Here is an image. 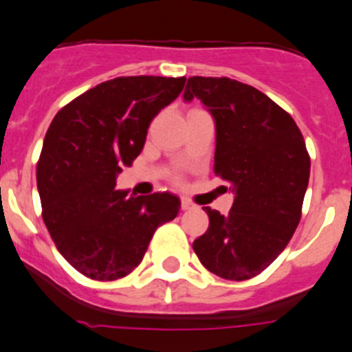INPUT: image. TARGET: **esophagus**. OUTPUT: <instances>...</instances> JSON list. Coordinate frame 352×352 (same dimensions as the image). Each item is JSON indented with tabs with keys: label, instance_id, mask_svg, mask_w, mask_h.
I'll return each mask as SVG.
<instances>
[{
	"label": "esophagus",
	"instance_id": "1",
	"mask_svg": "<svg viewBox=\"0 0 352 352\" xmlns=\"http://www.w3.org/2000/svg\"><path fill=\"white\" fill-rule=\"evenodd\" d=\"M193 207V201H190L188 198H181V210H190V208Z\"/></svg>",
	"mask_w": 352,
	"mask_h": 352
}]
</instances>
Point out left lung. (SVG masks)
<instances>
[{
    "mask_svg": "<svg viewBox=\"0 0 352 352\" xmlns=\"http://www.w3.org/2000/svg\"><path fill=\"white\" fill-rule=\"evenodd\" d=\"M183 97L200 99L214 116V173L234 193L228 215L204 207L210 224L193 250L215 276L252 279L283 253L301 221L309 179L305 138L287 111L238 80L190 76Z\"/></svg>",
    "mask_w": 352,
    "mask_h": 352,
    "instance_id": "obj_1",
    "label": "left lung"
}]
</instances>
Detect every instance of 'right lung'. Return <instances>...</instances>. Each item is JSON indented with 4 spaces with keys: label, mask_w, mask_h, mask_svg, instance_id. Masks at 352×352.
Masks as SVG:
<instances>
[{
    "label": "right lung",
    "mask_w": 352,
    "mask_h": 352,
    "mask_svg": "<svg viewBox=\"0 0 352 352\" xmlns=\"http://www.w3.org/2000/svg\"><path fill=\"white\" fill-rule=\"evenodd\" d=\"M186 78L118 76L58 111L37 161L43 219L66 262L94 280H116L140 265L159 226L173 221L176 195L128 197L116 176L133 164L151 121Z\"/></svg>",
    "instance_id": "right-lung-1"
}]
</instances>
